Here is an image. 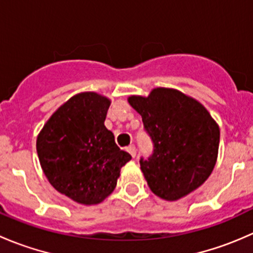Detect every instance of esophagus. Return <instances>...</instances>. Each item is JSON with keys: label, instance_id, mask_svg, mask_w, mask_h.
<instances>
[{"label": "esophagus", "instance_id": "34e87169", "mask_svg": "<svg viewBox=\"0 0 253 253\" xmlns=\"http://www.w3.org/2000/svg\"><path fill=\"white\" fill-rule=\"evenodd\" d=\"M126 150H127V152L129 153V154L132 155V158H134V157H136V154H137V150H136V147H134L133 144H132V145H128V147L126 148Z\"/></svg>", "mask_w": 253, "mask_h": 253}]
</instances>
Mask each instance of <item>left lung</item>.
I'll return each mask as SVG.
<instances>
[{
	"instance_id": "obj_1",
	"label": "left lung",
	"mask_w": 253,
	"mask_h": 253,
	"mask_svg": "<svg viewBox=\"0 0 253 253\" xmlns=\"http://www.w3.org/2000/svg\"><path fill=\"white\" fill-rule=\"evenodd\" d=\"M128 103L142 116L154 143L141 170L154 195L165 201L186 197L206 182L218 158L220 129L196 99L172 88H154Z\"/></svg>"
}]
</instances>
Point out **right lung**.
<instances>
[{"mask_svg": "<svg viewBox=\"0 0 253 253\" xmlns=\"http://www.w3.org/2000/svg\"><path fill=\"white\" fill-rule=\"evenodd\" d=\"M110 104L94 91L76 94L38 134V157L48 182L81 205H99L109 197L121 168L131 160L104 125Z\"/></svg>", "mask_w": 253, "mask_h": 253, "instance_id": "obj_1", "label": "right lung"}]
</instances>
